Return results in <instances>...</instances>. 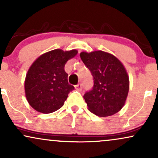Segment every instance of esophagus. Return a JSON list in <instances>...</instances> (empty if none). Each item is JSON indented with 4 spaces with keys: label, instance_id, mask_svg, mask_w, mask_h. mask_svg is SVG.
<instances>
[{
    "label": "esophagus",
    "instance_id": "esophagus-1",
    "mask_svg": "<svg viewBox=\"0 0 158 158\" xmlns=\"http://www.w3.org/2000/svg\"><path fill=\"white\" fill-rule=\"evenodd\" d=\"M75 88L77 89L78 91H81V89H82V85H81V84H78L77 85H75Z\"/></svg>",
    "mask_w": 158,
    "mask_h": 158
}]
</instances>
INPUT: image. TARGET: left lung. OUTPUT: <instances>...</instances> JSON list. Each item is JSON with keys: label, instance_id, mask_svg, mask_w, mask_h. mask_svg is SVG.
<instances>
[{"label": "left lung", "instance_id": "obj_1", "mask_svg": "<svg viewBox=\"0 0 158 158\" xmlns=\"http://www.w3.org/2000/svg\"><path fill=\"white\" fill-rule=\"evenodd\" d=\"M80 57L94 80L92 90L83 96L88 110L100 117L120 111L130 89L128 74L123 64L113 54L102 51L81 52Z\"/></svg>", "mask_w": 158, "mask_h": 158}]
</instances>
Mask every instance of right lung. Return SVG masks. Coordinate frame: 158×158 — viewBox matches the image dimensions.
Returning <instances> with one entry per match:
<instances>
[{
    "mask_svg": "<svg viewBox=\"0 0 158 158\" xmlns=\"http://www.w3.org/2000/svg\"><path fill=\"white\" fill-rule=\"evenodd\" d=\"M75 49H55L40 56L32 63L25 79V94L31 107L42 113L60 109L74 89L68 84L64 65L77 54Z\"/></svg>",
    "mask_w": 158,
    "mask_h": 158,
    "instance_id": "obj_1",
    "label": "right lung"
}]
</instances>
